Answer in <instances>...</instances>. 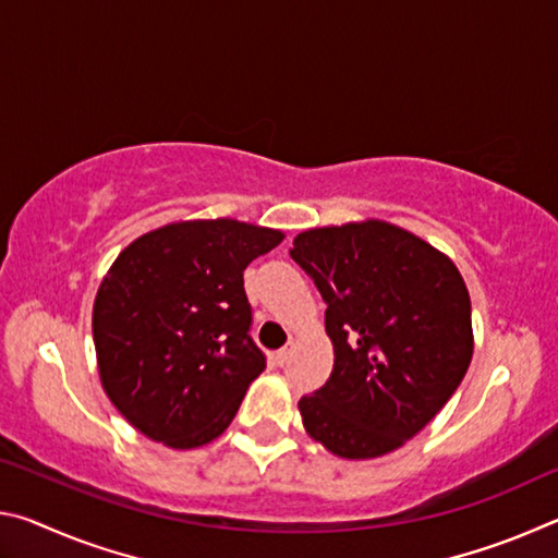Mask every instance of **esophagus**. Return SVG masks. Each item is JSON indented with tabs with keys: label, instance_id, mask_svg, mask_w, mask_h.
I'll use <instances>...</instances> for the list:
<instances>
[{
	"label": "esophagus",
	"instance_id": "34e87169",
	"mask_svg": "<svg viewBox=\"0 0 558 558\" xmlns=\"http://www.w3.org/2000/svg\"><path fill=\"white\" fill-rule=\"evenodd\" d=\"M295 339H290V342L286 344V347H282V349H278V352H276V359H278V364H286L288 362V359L292 356V354H295Z\"/></svg>",
	"mask_w": 558,
	"mask_h": 558
}]
</instances>
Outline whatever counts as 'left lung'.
Listing matches in <instances>:
<instances>
[{
  "label": "left lung",
  "mask_w": 558,
  "mask_h": 558,
  "mask_svg": "<svg viewBox=\"0 0 558 558\" xmlns=\"http://www.w3.org/2000/svg\"><path fill=\"white\" fill-rule=\"evenodd\" d=\"M290 256L323 292L335 352L327 384L298 403L302 426L344 460L393 452L468 372L475 337L465 280L436 245L381 219L302 231Z\"/></svg>",
  "instance_id": "8db88e82"
}]
</instances>
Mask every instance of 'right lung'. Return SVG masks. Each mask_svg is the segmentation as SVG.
<instances>
[{"mask_svg": "<svg viewBox=\"0 0 558 558\" xmlns=\"http://www.w3.org/2000/svg\"><path fill=\"white\" fill-rule=\"evenodd\" d=\"M282 239L239 219H189L120 251L93 302V342L102 391L132 428L174 450L229 428L266 369L243 270Z\"/></svg>", "mask_w": 558, "mask_h": 558, "instance_id": "1", "label": "right lung"}]
</instances>
